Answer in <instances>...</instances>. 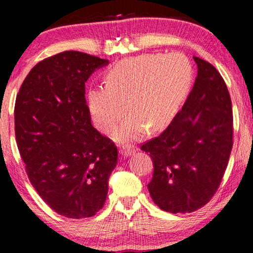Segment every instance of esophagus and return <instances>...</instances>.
I'll return each mask as SVG.
<instances>
[{
  "instance_id": "esophagus-1",
  "label": "esophagus",
  "mask_w": 253,
  "mask_h": 253,
  "mask_svg": "<svg viewBox=\"0 0 253 253\" xmlns=\"http://www.w3.org/2000/svg\"><path fill=\"white\" fill-rule=\"evenodd\" d=\"M133 153H136V148L131 146V145H126V146H123L120 150V154L124 158L130 157V155H132Z\"/></svg>"
}]
</instances>
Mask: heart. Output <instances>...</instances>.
Segmentation results:
<instances>
[{"instance_id": "1", "label": "heart", "mask_w": 253, "mask_h": 253, "mask_svg": "<svg viewBox=\"0 0 253 253\" xmlns=\"http://www.w3.org/2000/svg\"><path fill=\"white\" fill-rule=\"evenodd\" d=\"M192 77L191 63L178 53L126 58L107 72V86L89 89V114L100 131L110 133L127 109L130 116L116 131L115 139L120 143L137 139L146 127L159 131L170 123Z\"/></svg>"}]
</instances>
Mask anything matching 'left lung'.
I'll return each mask as SVG.
<instances>
[{
	"label": "left lung",
	"instance_id": "left-lung-1",
	"mask_svg": "<svg viewBox=\"0 0 253 253\" xmlns=\"http://www.w3.org/2000/svg\"><path fill=\"white\" fill-rule=\"evenodd\" d=\"M198 67L195 85L171 123L140 148L150 153L154 204L170 213L202 209L219 189L233 148V108L226 83L209 62Z\"/></svg>",
	"mask_w": 253,
	"mask_h": 253
}]
</instances>
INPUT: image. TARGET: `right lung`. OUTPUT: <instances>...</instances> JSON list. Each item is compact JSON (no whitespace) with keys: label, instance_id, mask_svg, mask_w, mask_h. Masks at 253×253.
<instances>
[{"label":"right lung","instance_id":"obj_1","mask_svg":"<svg viewBox=\"0 0 253 253\" xmlns=\"http://www.w3.org/2000/svg\"><path fill=\"white\" fill-rule=\"evenodd\" d=\"M108 61L62 51L31 69L15 103V134L33 188L70 219L95 215L105 205L117 147L91 123L85 83Z\"/></svg>","mask_w":253,"mask_h":253}]
</instances>
